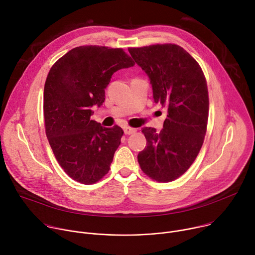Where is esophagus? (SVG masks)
<instances>
[{
	"mask_svg": "<svg viewBox=\"0 0 255 255\" xmlns=\"http://www.w3.org/2000/svg\"><path fill=\"white\" fill-rule=\"evenodd\" d=\"M123 129H124V133H125L126 135L133 134V133H135V132L137 131L135 128H132V127H129V126H125Z\"/></svg>",
	"mask_w": 255,
	"mask_h": 255,
	"instance_id": "1",
	"label": "esophagus"
}]
</instances>
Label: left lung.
Masks as SVG:
<instances>
[{
	"label": "left lung",
	"mask_w": 255,
	"mask_h": 255,
	"mask_svg": "<svg viewBox=\"0 0 255 255\" xmlns=\"http://www.w3.org/2000/svg\"><path fill=\"white\" fill-rule=\"evenodd\" d=\"M147 74L155 103L167 111L163 129L144 127L145 148L138 153L142 171L159 183L183 175L203 145L209 116L207 81L197 60L176 44L128 48Z\"/></svg>",
	"instance_id": "1"
}]
</instances>
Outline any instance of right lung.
<instances>
[{
    "label": "right lung",
    "mask_w": 255,
    "mask_h": 255,
    "mask_svg": "<svg viewBox=\"0 0 255 255\" xmlns=\"http://www.w3.org/2000/svg\"><path fill=\"white\" fill-rule=\"evenodd\" d=\"M135 62L122 48L86 45L72 48L50 68L44 86L46 136L65 173L93 185L110 169L124 134L91 119L92 107L105 101L114 72Z\"/></svg>",
    "instance_id": "obj_1"
}]
</instances>
